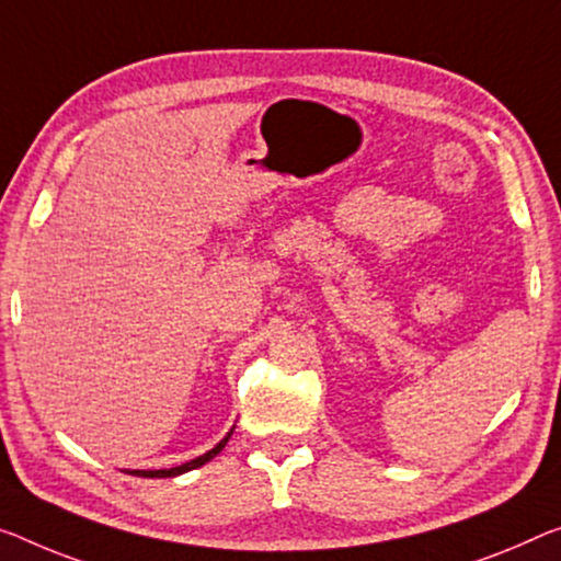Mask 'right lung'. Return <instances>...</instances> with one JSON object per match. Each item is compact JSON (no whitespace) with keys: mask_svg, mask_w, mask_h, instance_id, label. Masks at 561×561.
Returning a JSON list of instances; mask_svg holds the SVG:
<instances>
[{"mask_svg":"<svg viewBox=\"0 0 561 561\" xmlns=\"http://www.w3.org/2000/svg\"><path fill=\"white\" fill-rule=\"evenodd\" d=\"M230 434H232V431H230ZM230 434H228L226 438H222V442H220L218 446H215V449H210L208 454H203V456H197V459H193V461L183 463V467H175V469H158V471H130V473H135V477H145V479H168V477H178V473H185V471H191V469H197V467H203L205 461H210L213 456H218L222 449H226Z\"/></svg>","mask_w":561,"mask_h":561,"instance_id":"right-lung-1","label":"right lung"}]
</instances>
